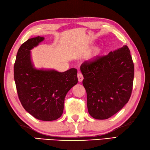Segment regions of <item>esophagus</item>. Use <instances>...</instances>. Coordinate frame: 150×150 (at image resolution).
Returning a JSON list of instances; mask_svg holds the SVG:
<instances>
[{
  "mask_svg": "<svg viewBox=\"0 0 150 150\" xmlns=\"http://www.w3.org/2000/svg\"><path fill=\"white\" fill-rule=\"evenodd\" d=\"M77 78H78V80L79 82H82V80H83L84 77L83 75H82V73L81 72H79L78 74H77Z\"/></svg>",
  "mask_w": 150,
  "mask_h": 150,
  "instance_id": "obj_1",
  "label": "esophagus"
}]
</instances>
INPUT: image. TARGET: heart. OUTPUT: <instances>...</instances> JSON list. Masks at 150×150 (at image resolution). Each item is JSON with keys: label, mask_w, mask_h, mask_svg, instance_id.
Returning a JSON list of instances; mask_svg holds the SVG:
<instances>
[{"label": "heart", "mask_w": 150, "mask_h": 150, "mask_svg": "<svg viewBox=\"0 0 150 150\" xmlns=\"http://www.w3.org/2000/svg\"><path fill=\"white\" fill-rule=\"evenodd\" d=\"M100 49H97L96 51H95V53H94V56H95V55H97L98 53H100Z\"/></svg>", "instance_id": "b5f03b06"}]
</instances>
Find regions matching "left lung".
<instances>
[{"mask_svg": "<svg viewBox=\"0 0 150 150\" xmlns=\"http://www.w3.org/2000/svg\"><path fill=\"white\" fill-rule=\"evenodd\" d=\"M87 106L95 119H107L128 103L133 90L134 64L127 46L82 64Z\"/></svg>", "mask_w": 150, "mask_h": 150, "instance_id": "8db88e82", "label": "left lung"}]
</instances>
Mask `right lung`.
<instances>
[{"instance_id": "right-lung-1", "label": "right lung", "mask_w": 150, "mask_h": 150, "mask_svg": "<svg viewBox=\"0 0 150 150\" xmlns=\"http://www.w3.org/2000/svg\"><path fill=\"white\" fill-rule=\"evenodd\" d=\"M44 39L39 36L30 39L19 47L14 64V79L25 110L37 119L51 121L62 115L66 95L78 82L77 69L71 68L61 73L35 69L30 50Z\"/></svg>"}]
</instances>
